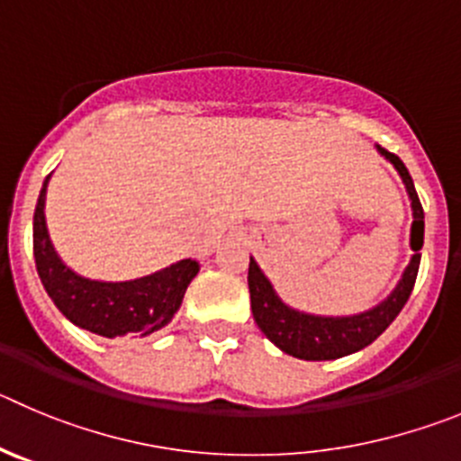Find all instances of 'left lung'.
Instances as JSON below:
<instances>
[{
    "label": "left lung",
    "mask_w": 461,
    "mask_h": 461,
    "mask_svg": "<svg viewBox=\"0 0 461 461\" xmlns=\"http://www.w3.org/2000/svg\"><path fill=\"white\" fill-rule=\"evenodd\" d=\"M379 153L398 168L400 178L407 187L411 198V260L402 272V278L382 303H377L370 311H363L357 315H345V318H324V315H311L294 311L288 303H283L276 290L272 288L269 278L260 272L256 260H249V293H251V313L260 331L276 345L281 352L290 354L303 361H331V358L348 357L368 348L373 340H377L386 327L398 318L402 306L407 303L409 294L413 290V283L418 276V265H420V249H423L425 233V214L423 205L418 201L416 187L409 176L407 167L398 155L388 153L386 148L377 146Z\"/></svg>",
    "instance_id": "1"
}]
</instances>
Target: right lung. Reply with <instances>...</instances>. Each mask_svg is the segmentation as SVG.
<instances>
[{
  "label": "right lung",
  "instance_id": "1",
  "mask_svg": "<svg viewBox=\"0 0 461 461\" xmlns=\"http://www.w3.org/2000/svg\"><path fill=\"white\" fill-rule=\"evenodd\" d=\"M52 176V173H50ZM50 176L33 212V258L45 293L54 306L79 329L104 338L150 336L159 331L178 313L185 290L198 274V263L192 258L178 260L134 281H91L68 267L54 251L45 223V194Z\"/></svg>",
  "mask_w": 461,
  "mask_h": 461
}]
</instances>
